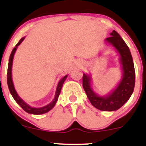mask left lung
I'll return each instance as SVG.
<instances>
[{"instance_id": "left-lung-1", "label": "left lung", "mask_w": 146, "mask_h": 146, "mask_svg": "<svg viewBox=\"0 0 146 146\" xmlns=\"http://www.w3.org/2000/svg\"><path fill=\"white\" fill-rule=\"evenodd\" d=\"M110 35L111 36L105 39L104 42L106 44L111 45L119 54L122 70L121 78L117 86L107 95H100L92 88L90 75L83 73L82 76V86L88 100L95 108L105 111H114L121 108L131 98L135 85L134 65L130 50L115 30Z\"/></svg>"}]
</instances>
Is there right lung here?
Masks as SVG:
<instances>
[{
  "label": "right lung",
  "instance_id": "1",
  "mask_svg": "<svg viewBox=\"0 0 146 146\" xmlns=\"http://www.w3.org/2000/svg\"><path fill=\"white\" fill-rule=\"evenodd\" d=\"M25 36H23V38L20 39V40L19 41L18 43L15 45V46L14 47V48L12 51L11 54H10V58H9V62H8V74H7V82H8V86L9 88V90L10 94L12 95L13 98H14V100H15L16 102L26 111V112L29 113L31 114H36V115H40V114H45V113L49 111L53 107L55 106L57 100H58V96H59L60 93H61V88H62L63 85H64V82L66 80V79L67 78L68 75L64 76L61 80L58 82V85H57L56 90V93L55 96H54V100L49 103V104H46V105L42 107H34L30 106L29 104H28L27 102H25L17 94V92H16L14 84H13V78H12V68H13V58H14V55L16 52V50H17V46L23 42V41L24 40Z\"/></svg>",
  "mask_w": 146,
  "mask_h": 146
}]
</instances>
